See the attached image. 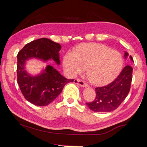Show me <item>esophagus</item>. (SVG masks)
<instances>
[{"mask_svg":"<svg viewBox=\"0 0 147 147\" xmlns=\"http://www.w3.org/2000/svg\"><path fill=\"white\" fill-rule=\"evenodd\" d=\"M74 82V83L76 84H78V85H79L80 86L82 87V88H87V87H88V84L84 82L82 80L76 79Z\"/></svg>","mask_w":147,"mask_h":147,"instance_id":"esophagus-1","label":"esophagus"}]
</instances>
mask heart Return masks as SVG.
I'll use <instances>...</instances> for the list:
<instances>
[{"label":"heart","mask_w":147,"mask_h":147,"mask_svg":"<svg viewBox=\"0 0 147 147\" xmlns=\"http://www.w3.org/2000/svg\"><path fill=\"white\" fill-rule=\"evenodd\" d=\"M63 66L72 76L83 73L87 68L89 81L96 85H104L115 79L123 67L122 54L101 44H84L74 53L65 54Z\"/></svg>","instance_id":"heart-1"}]
</instances>
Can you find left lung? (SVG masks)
<instances>
[{
  "label": "left lung",
  "instance_id": "8db88e82",
  "mask_svg": "<svg viewBox=\"0 0 147 147\" xmlns=\"http://www.w3.org/2000/svg\"><path fill=\"white\" fill-rule=\"evenodd\" d=\"M124 58H130L134 62L132 57L124 51ZM133 69L130 65L125 66L115 80L108 86L95 88L96 98L92 102L86 105L95 112H109L115 110L127 96L130 89Z\"/></svg>",
  "mask_w": 147,
  "mask_h": 147
}]
</instances>
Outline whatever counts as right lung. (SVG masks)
Listing matches in <instances>:
<instances>
[{"instance_id": "add662e5", "label": "right lung", "mask_w": 147, "mask_h": 147, "mask_svg": "<svg viewBox=\"0 0 147 147\" xmlns=\"http://www.w3.org/2000/svg\"><path fill=\"white\" fill-rule=\"evenodd\" d=\"M61 49L59 43L41 38L26 44L17 54V82L24 98L34 105L45 106L51 103L61 93L64 86L74 80L65 78L50 65L39 74L32 75L26 70V62L32 59L44 63L53 60L59 65Z\"/></svg>"}]
</instances>
